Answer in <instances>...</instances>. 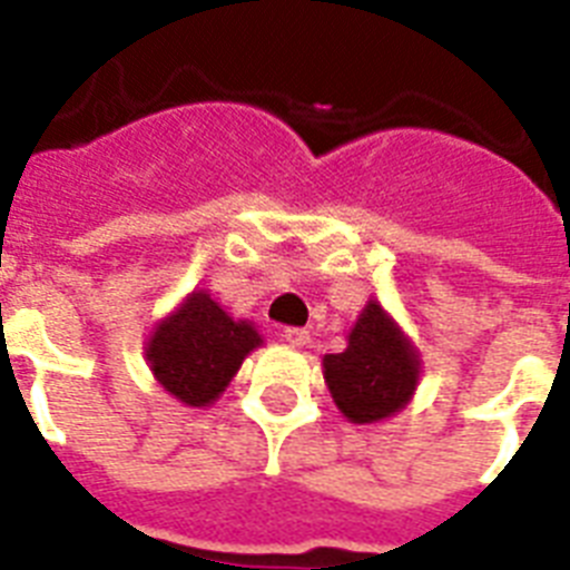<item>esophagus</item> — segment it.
<instances>
[{"instance_id":"1","label":"esophagus","mask_w":570,"mask_h":570,"mask_svg":"<svg viewBox=\"0 0 570 570\" xmlns=\"http://www.w3.org/2000/svg\"><path fill=\"white\" fill-rule=\"evenodd\" d=\"M284 340L289 343V346L304 348L307 343H311V331H307V328H284Z\"/></svg>"}]
</instances>
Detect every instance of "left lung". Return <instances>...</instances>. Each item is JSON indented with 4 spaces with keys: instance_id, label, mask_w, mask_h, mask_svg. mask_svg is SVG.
<instances>
[{
    "instance_id": "obj_1",
    "label": "left lung",
    "mask_w": 570,
    "mask_h": 570,
    "mask_svg": "<svg viewBox=\"0 0 570 570\" xmlns=\"http://www.w3.org/2000/svg\"><path fill=\"white\" fill-rule=\"evenodd\" d=\"M325 384L348 423H381L411 402L420 381V355L379 302H366L348 346L322 357Z\"/></svg>"
}]
</instances>
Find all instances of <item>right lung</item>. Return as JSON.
<instances>
[{
	"label": "right lung",
	"instance_id": "add662e5",
	"mask_svg": "<svg viewBox=\"0 0 570 570\" xmlns=\"http://www.w3.org/2000/svg\"><path fill=\"white\" fill-rule=\"evenodd\" d=\"M259 343L263 337L250 322L233 320L209 293L195 289L154 328L147 340V364L174 399L204 407L222 396Z\"/></svg>",
	"mask_w": 570,
	"mask_h": 570
}]
</instances>
